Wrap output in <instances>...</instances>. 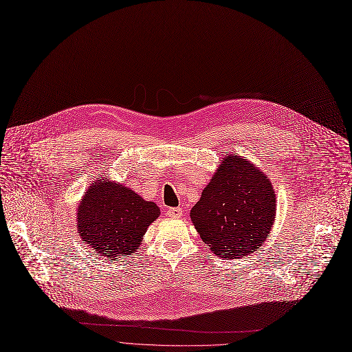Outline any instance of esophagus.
Wrapping results in <instances>:
<instances>
[{
  "instance_id": "34e87169",
  "label": "esophagus",
  "mask_w": 352,
  "mask_h": 352,
  "mask_svg": "<svg viewBox=\"0 0 352 352\" xmlns=\"http://www.w3.org/2000/svg\"><path fill=\"white\" fill-rule=\"evenodd\" d=\"M166 215L171 218H179L182 215V210L181 208H168L166 210Z\"/></svg>"
}]
</instances>
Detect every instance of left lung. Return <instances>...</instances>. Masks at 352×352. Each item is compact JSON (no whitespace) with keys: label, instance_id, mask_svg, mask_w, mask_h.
Here are the masks:
<instances>
[{"label":"left lung","instance_id":"1","mask_svg":"<svg viewBox=\"0 0 352 352\" xmlns=\"http://www.w3.org/2000/svg\"><path fill=\"white\" fill-rule=\"evenodd\" d=\"M275 218V194L260 170L235 155L223 160L191 219L211 251L221 258H244L261 247Z\"/></svg>","mask_w":352,"mask_h":352}]
</instances>
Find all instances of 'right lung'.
<instances>
[{
    "label": "right lung",
    "instance_id": "1",
    "mask_svg": "<svg viewBox=\"0 0 352 352\" xmlns=\"http://www.w3.org/2000/svg\"><path fill=\"white\" fill-rule=\"evenodd\" d=\"M158 215L160 208L154 202L124 186L97 179L81 201L77 228L100 255L118 260L138 248L148 226Z\"/></svg>",
    "mask_w": 352,
    "mask_h": 352
}]
</instances>
